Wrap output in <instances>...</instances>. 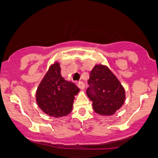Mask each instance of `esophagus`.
<instances>
[{"instance_id":"34e87169","label":"esophagus","mask_w":158,"mask_h":158,"mask_svg":"<svg viewBox=\"0 0 158 158\" xmlns=\"http://www.w3.org/2000/svg\"><path fill=\"white\" fill-rule=\"evenodd\" d=\"M77 86L78 88H80L81 89H85V84H84V82L82 81H79L77 83Z\"/></svg>"}]
</instances>
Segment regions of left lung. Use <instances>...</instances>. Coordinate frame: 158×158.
Instances as JSON below:
<instances>
[{
  "instance_id": "1",
  "label": "left lung",
  "mask_w": 158,
  "mask_h": 158,
  "mask_svg": "<svg viewBox=\"0 0 158 158\" xmlns=\"http://www.w3.org/2000/svg\"><path fill=\"white\" fill-rule=\"evenodd\" d=\"M86 93L93 101V110L101 115H112L125 102V89L107 66L96 65L88 81Z\"/></svg>"
}]
</instances>
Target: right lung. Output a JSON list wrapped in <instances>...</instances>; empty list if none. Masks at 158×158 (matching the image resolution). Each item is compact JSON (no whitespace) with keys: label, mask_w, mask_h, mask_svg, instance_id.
Instances as JSON below:
<instances>
[{"label":"right lung","mask_w":158,"mask_h":158,"mask_svg":"<svg viewBox=\"0 0 158 158\" xmlns=\"http://www.w3.org/2000/svg\"><path fill=\"white\" fill-rule=\"evenodd\" d=\"M80 91L73 82L61 75V67L54 62L38 86L36 102L43 112L54 118L65 116L71 112L74 96Z\"/></svg>","instance_id":"add662e5"}]
</instances>
